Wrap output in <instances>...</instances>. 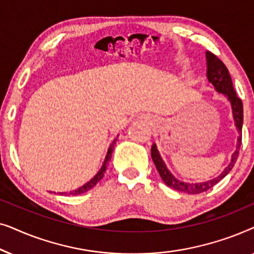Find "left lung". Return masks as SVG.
<instances>
[{
	"label": "left lung",
	"mask_w": 254,
	"mask_h": 254,
	"mask_svg": "<svg viewBox=\"0 0 254 254\" xmlns=\"http://www.w3.org/2000/svg\"><path fill=\"white\" fill-rule=\"evenodd\" d=\"M206 60H207L208 81L214 85V88L217 92L223 93V95L228 98L229 103H230L231 105L232 117H234L235 126L237 127L239 136L237 138L236 150L234 151V154L231 155L230 163H229L227 168H225L223 171L216 177V178H213L210 180H207V182H201V183H186V182H182V180L177 179L176 177L170 172V170L166 168L165 163L161 157V154H159L157 145H156V143L152 144L151 157L163 182H164L169 187H171V189L178 190V192H184L187 194H199V193L206 192V190L211 189L214 185H216L220 180L223 179L224 177L231 171L232 168H234L235 163L238 158L239 149H241V144H242V127H243L242 100L238 98L237 95H236L234 85H232L231 76L229 74L228 68L225 67L223 62H222L216 55L210 53V52H207L206 53Z\"/></svg>",
	"instance_id": "obj_1"
}]
</instances>
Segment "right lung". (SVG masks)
Instances as JSON below:
<instances>
[{"mask_svg":"<svg viewBox=\"0 0 254 254\" xmlns=\"http://www.w3.org/2000/svg\"><path fill=\"white\" fill-rule=\"evenodd\" d=\"M116 141H117V138H114V141L112 142V143H111V145L109 147V150H107V154H106V157H105V159H104V163H103V165H102V168H100V170L98 172L96 173V176L93 177L92 179H90L88 183H85L84 185L83 186H81V187H78L77 190H70V192H64V193H60L61 195H77V194H82V193H85V192H88L89 190H91L93 186H96L97 185V183L99 182L100 179L103 178L104 177V173H105V171H106V169H107V164H109V162L111 161V156H112V152H113V149H114V143H116Z\"/></svg>","mask_w":254,"mask_h":254,"instance_id":"obj_1","label":"right lung"}]
</instances>
